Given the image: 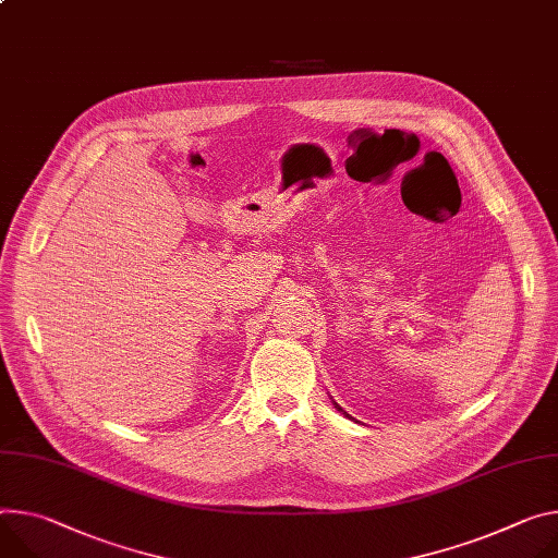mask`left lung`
<instances>
[{"label":"left lung","mask_w":558,"mask_h":558,"mask_svg":"<svg viewBox=\"0 0 558 558\" xmlns=\"http://www.w3.org/2000/svg\"><path fill=\"white\" fill-rule=\"evenodd\" d=\"M333 404H336V402H333ZM336 408H338V412H342V410H340V404H336ZM342 414H344V416H347V418H351V416H349V414H347V412H342Z\"/></svg>","instance_id":"8db88e82"}]
</instances>
